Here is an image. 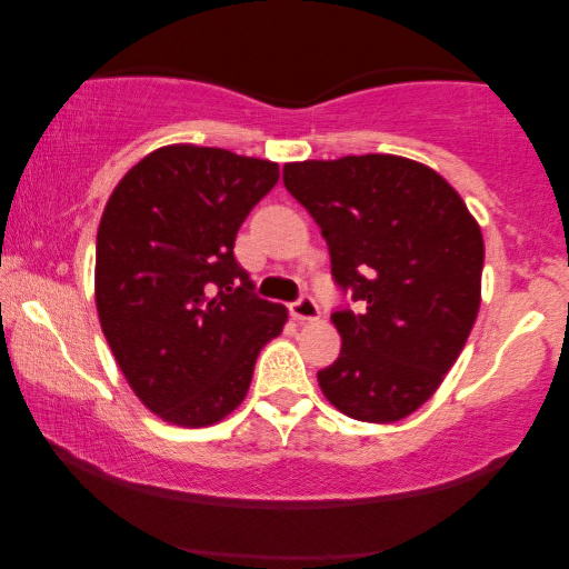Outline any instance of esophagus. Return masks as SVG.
<instances>
[{"mask_svg": "<svg viewBox=\"0 0 569 569\" xmlns=\"http://www.w3.org/2000/svg\"><path fill=\"white\" fill-rule=\"evenodd\" d=\"M290 313L298 318V321H316V318L321 316V310H318V302L310 298V295H300V298L290 306Z\"/></svg>", "mask_w": 569, "mask_h": 569, "instance_id": "obj_1", "label": "esophagus"}]
</instances>
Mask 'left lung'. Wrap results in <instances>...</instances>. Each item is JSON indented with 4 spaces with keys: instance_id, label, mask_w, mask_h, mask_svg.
Instances as JSON below:
<instances>
[{
    "instance_id": "8db88e82",
    "label": "left lung",
    "mask_w": 569,
    "mask_h": 569,
    "mask_svg": "<svg viewBox=\"0 0 569 569\" xmlns=\"http://www.w3.org/2000/svg\"><path fill=\"white\" fill-rule=\"evenodd\" d=\"M282 173L321 228L333 282L360 308L331 313L341 352L318 386L347 417L399 422L438 391L477 321L479 224L446 178L396 154L287 162Z\"/></svg>"
}]
</instances>
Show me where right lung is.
I'll use <instances>...</instances> for the list:
<instances>
[{
  "label": "right lung",
  "mask_w": 569,
  "mask_h": 569,
  "mask_svg": "<svg viewBox=\"0 0 569 569\" xmlns=\"http://www.w3.org/2000/svg\"><path fill=\"white\" fill-rule=\"evenodd\" d=\"M277 181V162L170 144L139 160L108 199L96 248L100 326L131 391L166 422L228 417L261 347L282 331L287 308L259 298L232 253Z\"/></svg>",
  "instance_id": "1"
}]
</instances>
